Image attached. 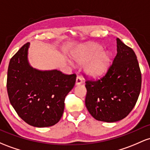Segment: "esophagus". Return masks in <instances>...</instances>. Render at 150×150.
<instances>
[{
  "label": "esophagus",
  "mask_w": 150,
  "mask_h": 150,
  "mask_svg": "<svg viewBox=\"0 0 150 150\" xmlns=\"http://www.w3.org/2000/svg\"><path fill=\"white\" fill-rule=\"evenodd\" d=\"M83 83V79L80 78V76H78L76 78V85H80Z\"/></svg>",
  "instance_id": "obj_1"
}]
</instances>
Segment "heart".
I'll return each mask as SVG.
<instances>
[{"label": "heart", "instance_id": "heart-1", "mask_svg": "<svg viewBox=\"0 0 150 150\" xmlns=\"http://www.w3.org/2000/svg\"><path fill=\"white\" fill-rule=\"evenodd\" d=\"M103 47L98 44H92L76 51L72 54L75 61L86 65V70L93 76L103 75L110 63V54L108 51H103Z\"/></svg>", "mask_w": 150, "mask_h": 150}]
</instances>
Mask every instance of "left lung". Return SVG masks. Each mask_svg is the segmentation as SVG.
<instances>
[{
  "label": "left lung",
  "instance_id": "obj_1",
  "mask_svg": "<svg viewBox=\"0 0 150 150\" xmlns=\"http://www.w3.org/2000/svg\"><path fill=\"white\" fill-rule=\"evenodd\" d=\"M117 55L104 76L86 79L85 105L97 120L114 122L126 117L136 105L142 74L134 50L117 38Z\"/></svg>",
  "mask_w": 150,
  "mask_h": 150
}]
</instances>
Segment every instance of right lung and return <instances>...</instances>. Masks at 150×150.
I'll list each match as a JSON object with an SVG mask.
<instances>
[{
    "label": "right lung",
    "instance_id": "1",
    "mask_svg": "<svg viewBox=\"0 0 150 150\" xmlns=\"http://www.w3.org/2000/svg\"><path fill=\"white\" fill-rule=\"evenodd\" d=\"M27 42L11 57L7 91L11 104L23 120L37 127H50L62 117L65 96L73 88L75 73L57 70L40 71L28 62Z\"/></svg>",
    "mask_w": 150,
    "mask_h": 150
}]
</instances>
